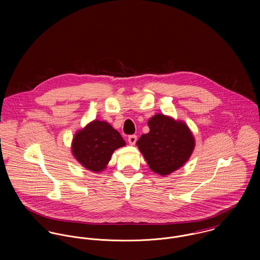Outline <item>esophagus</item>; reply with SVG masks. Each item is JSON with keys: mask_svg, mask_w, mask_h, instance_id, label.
I'll return each instance as SVG.
<instances>
[{"mask_svg": "<svg viewBox=\"0 0 260 260\" xmlns=\"http://www.w3.org/2000/svg\"><path fill=\"white\" fill-rule=\"evenodd\" d=\"M136 141H137V136L136 135H130L128 137V142H129L130 145H134L136 143Z\"/></svg>", "mask_w": 260, "mask_h": 260, "instance_id": "34e87169", "label": "esophagus"}]
</instances>
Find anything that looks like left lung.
I'll use <instances>...</instances> for the list:
<instances>
[{"label":"left lung","instance_id":"left-lung-1","mask_svg":"<svg viewBox=\"0 0 260 260\" xmlns=\"http://www.w3.org/2000/svg\"><path fill=\"white\" fill-rule=\"evenodd\" d=\"M150 131L136 142L150 169L162 176L182 167L191 156L195 139L182 121L156 114L148 121Z\"/></svg>","mask_w":260,"mask_h":260}]
</instances>
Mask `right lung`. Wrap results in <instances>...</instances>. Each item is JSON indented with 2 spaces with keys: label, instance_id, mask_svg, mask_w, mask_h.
<instances>
[{
  "label": "right lung",
  "instance_id": "add662e5",
  "mask_svg": "<svg viewBox=\"0 0 260 260\" xmlns=\"http://www.w3.org/2000/svg\"><path fill=\"white\" fill-rule=\"evenodd\" d=\"M125 145L120 133L109 123L94 120L75 134L71 148L82 166L98 173L106 169L114 151Z\"/></svg>",
  "mask_w": 260,
  "mask_h": 260
}]
</instances>
